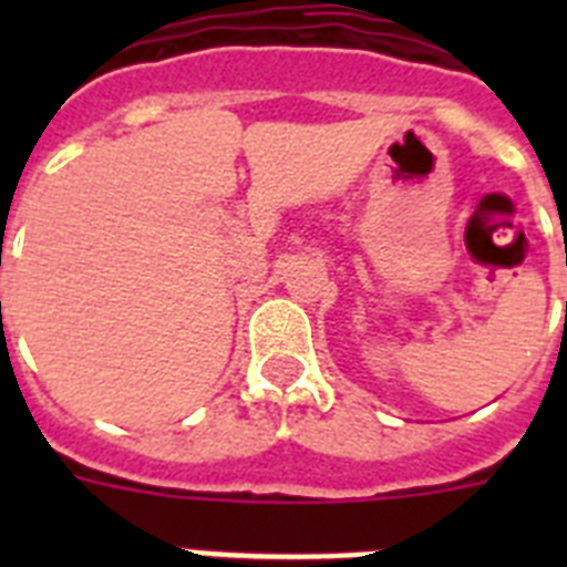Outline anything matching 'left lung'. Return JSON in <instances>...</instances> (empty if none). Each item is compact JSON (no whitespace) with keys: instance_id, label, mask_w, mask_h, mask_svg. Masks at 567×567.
Masks as SVG:
<instances>
[{"instance_id":"1","label":"left lung","mask_w":567,"mask_h":567,"mask_svg":"<svg viewBox=\"0 0 567 567\" xmlns=\"http://www.w3.org/2000/svg\"><path fill=\"white\" fill-rule=\"evenodd\" d=\"M565 307H567V303H565Z\"/></svg>"}]
</instances>
